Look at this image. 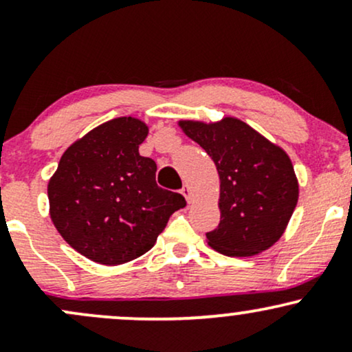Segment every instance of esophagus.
I'll return each instance as SVG.
<instances>
[{"label":"esophagus","mask_w":352,"mask_h":352,"mask_svg":"<svg viewBox=\"0 0 352 352\" xmlns=\"http://www.w3.org/2000/svg\"><path fill=\"white\" fill-rule=\"evenodd\" d=\"M180 192H182V195H184L185 199H187V201L192 200V192H190V187H188V185H184V187H182Z\"/></svg>","instance_id":"esophagus-1"}]
</instances>
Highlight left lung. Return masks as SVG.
<instances>
[{
	"instance_id": "1",
	"label": "left lung",
	"mask_w": 352,
	"mask_h": 352,
	"mask_svg": "<svg viewBox=\"0 0 352 352\" xmlns=\"http://www.w3.org/2000/svg\"><path fill=\"white\" fill-rule=\"evenodd\" d=\"M220 175V223L208 245L227 256H248L280 240L298 201L289 157L241 120L180 122Z\"/></svg>"
}]
</instances>
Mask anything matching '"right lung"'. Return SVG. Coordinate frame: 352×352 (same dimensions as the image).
<instances>
[{
    "label": "right lung",
    "instance_id": "1",
    "mask_svg": "<svg viewBox=\"0 0 352 352\" xmlns=\"http://www.w3.org/2000/svg\"><path fill=\"white\" fill-rule=\"evenodd\" d=\"M147 125L119 117L99 125L60 157L47 185L54 227L76 252L102 265L142 256L187 205L160 188L157 164L139 153Z\"/></svg>",
    "mask_w": 352,
    "mask_h": 352
}]
</instances>
